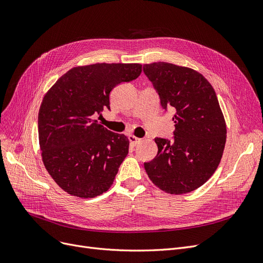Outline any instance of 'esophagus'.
Segmentation results:
<instances>
[{
    "instance_id": "34e87169",
    "label": "esophagus",
    "mask_w": 263,
    "mask_h": 263,
    "mask_svg": "<svg viewBox=\"0 0 263 263\" xmlns=\"http://www.w3.org/2000/svg\"><path fill=\"white\" fill-rule=\"evenodd\" d=\"M128 139H129V142H130V144L132 145H136V144H138L142 139H140V138H138V137H135V136H128Z\"/></svg>"
}]
</instances>
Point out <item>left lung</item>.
<instances>
[{"instance_id":"left-lung-1","label":"left lung","mask_w":263,"mask_h":263,"mask_svg":"<svg viewBox=\"0 0 263 263\" xmlns=\"http://www.w3.org/2000/svg\"><path fill=\"white\" fill-rule=\"evenodd\" d=\"M143 71L165 110L174 111V139L155 138L158 152L144 162L147 176L172 195L193 192L217 169L227 128L216 93L198 71L166 62L144 64Z\"/></svg>"}]
</instances>
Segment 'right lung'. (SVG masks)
<instances>
[{"label": "right lung", "instance_id": "1", "mask_svg": "<svg viewBox=\"0 0 263 263\" xmlns=\"http://www.w3.org/2000/svg\"><path fill=\"white\" fill-rule=\"evenodd\" d=\"M142 65L96 63L69 69L51 86L39 112L43 162L64 192L94 198L107 192L128 154L126 136L95 117L110 110V92L140 76Z\"/></svg>", "mask_w": 263, "mask_h": 263}]
</instances>
